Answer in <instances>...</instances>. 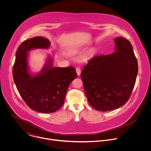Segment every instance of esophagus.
<instances>
[{"mask_svg": "<svg viewBox=\"0 0 151 151\" xmlns=\"http://www.w3.org/2000/svg\"><path fill=\"white\" fill-rule=\"evenodd\" d=\"M76 72L77 75H78V76H79V75H81V69H80L79 68H77L76 69Z\"/></svg>", "mask_w": 151, "mask_h": 151, "instance_id": "34e87169", "label": "esophagus"}]
</instances>
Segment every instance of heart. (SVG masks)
Segmentation results:
<instances>
[{
	"mask_svg": "<svg viewBox=\"0 0 151 151\" xmlns=\"http://www.w3.org/2000/svg\"><path fill=\"white\" fill-rule=\"evenodd\" d=\"M90 54H91V55H93V54H94V50H91L90 51Z\"/></svg>",
	"mask_w": 151,
	"mask_h": 151,
	"instance_id": "b5f03b06",
	"label": "heart"
}]
</instances>
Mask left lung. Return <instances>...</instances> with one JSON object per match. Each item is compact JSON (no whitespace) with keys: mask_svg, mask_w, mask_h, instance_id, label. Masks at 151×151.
I'll return each instance as SVG.
<instances>
[{"mask_svg":"<svg viewBox=\"0 0 151 151\" xmlns=\"http://www.w3.org/2000/svg\"><path fill=\"white\" fill-rule=\"evenodd\" d=\"M115 52L94 57L83 67L81 76L89 104L106 112L126 103L136 83L138 64L131 43L116 37Z\"/></svg>","mask_w":151,"mask_h":151,"instance_id":"8db88e82","label":"left lung"}]
</instances>
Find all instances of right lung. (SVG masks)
Instances as JSON below:
<instances>
[{
    "label": "right lung",
    "mask_w": 151,
    "mask_h": 151,
    "mask_svg": "<svg viewBox=\"0 0 151 151\" xmlns=\"http://www.w3.org/2000/svg\"><path fill=\"white\" fill-rule=\"evenodd\" d=\"M50 41L36 36L24 41L18 48L12 75L16 87L24 101L33 111L52 113L63 106L70 83L77 77L72 66L53 67L49 57L44 67L37 74L30 72L28 52L34 49H48Z\"/></svg>",
    "instance_id": "obj_1"
}]
</instances>
